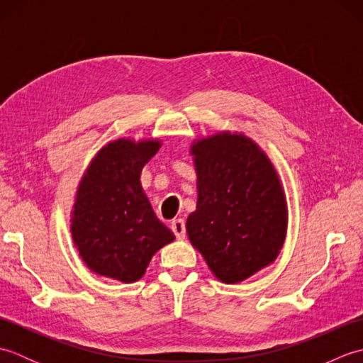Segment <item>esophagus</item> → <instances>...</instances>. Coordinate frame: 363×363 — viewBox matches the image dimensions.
Here are the masks:
<instances>
[{"label": "esophagus", "mask_w": 363, "mask_h": 363, "mask_svg": "<svg viewBox=\"0 0 363 363\" xmlns=\"http://www.w3.org/2000/svg\"><path fill=\"white\" fill-rule=\"evenodd\" d=\"M172 230L174 233V235L179 238H184L186 237V223H184L182 218H176L172 221Z\"/></svg>", "instance_id": "obj_1"}]
</instances>
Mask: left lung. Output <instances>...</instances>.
Here are the masks:
<instances>
[{
	"label": "left lung",
	"instance_id": "8db88e82",
	"mask_svg": "<svg viewBox=\"0 0 363 363\" xmlns=\"http://www.w3.org/2000/svg\"><path fill=\"white\" fill-rule=\"evenodd\" d=\"M196 209L186 229L213 276L238 284L272 265L287 235L289 207L272 160L243 133L218 130L190 145Z\"/></svg>",
	"mask_w": 363,
	"mask_h": 363
}]
</instances>
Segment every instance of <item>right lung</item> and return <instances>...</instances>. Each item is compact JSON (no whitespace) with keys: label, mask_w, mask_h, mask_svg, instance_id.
I'll return each instance as SVG.
<instances>
[{"label":"right lung","mask_w":363,"mask_h":363,"mask_svg":"<svg viewBox=\"0 0 363 363\" xmlns=\"http://www.w3.org/2000/svg\"><path fill=\"white\" fill-rule=\"evenodd\" d=\"M159 138H117L90 160L76 189L70 233L79 257L95 274L123 284L140 279L154 254L174 234L154 213L143 191V167Z\"/></svg>","instance_id":"right-lung-1"}]
</instances>
